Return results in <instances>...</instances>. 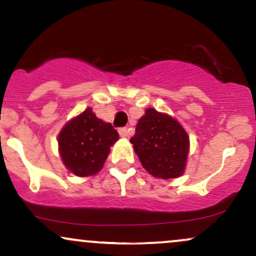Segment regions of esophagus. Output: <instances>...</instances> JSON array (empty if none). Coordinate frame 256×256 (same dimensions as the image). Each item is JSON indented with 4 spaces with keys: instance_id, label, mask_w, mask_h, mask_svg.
Returning a JSON list of instances; mask_svg holds the SVG:
<instances>
[{
    "instance_id": "1",
    "label": "esophagus",
    "mask_w": 256,
    "mask_h": 256,
    "mask_svg": "<svg viewBox=\"0 0 256 256\" xmlns=\"http://www.w3.org/2000/svg\"><path fill=\"white\" fill-rule=\"evenodd\" d=\"M119 134H120V137H128V128H119Z\"/></svg>"
}]
</instances>
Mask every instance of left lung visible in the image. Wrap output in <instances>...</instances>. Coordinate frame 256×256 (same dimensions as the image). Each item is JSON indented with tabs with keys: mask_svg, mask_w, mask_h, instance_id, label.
I'll use <instances>...</instances> for the list:
<instances>
[{
	"mask_svg": "<svg viewBox=\"0 0 256 256\" xmlns=\"http://www.w3.org/2000/svg\"><path fill=\"white\" fill-rule=\"evenodd\" d=\"M130 142L142 166L152 177L172 179L183 176L190 148L189 136L171 116L154 108L146 110Z\"/></svg>",
	"mask_w": 256,
	"mask_h": 256,
	"instance_id": "obj_1",
	"label": "left lung"
}]
</instances>
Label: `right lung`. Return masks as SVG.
I'll return each mask as SVG.
<instances>
[{
    "instance_id": "add662e5",
    "label": "right lung",
    "mask_w": 256,
    "mask_h": 256,
    "mask_svg": "<svg viewBox=\"0 0 256 256\" xmlns=\"http://www.w3.org/2000/svg\"><path fill=\"white\" fill-rule=\"evenodd\" d=\"M119 134L110 122L98 119L91 108L67 122L58 138L64 167L78 177L95 176L102 170Z\"/></svg>"
}]
</instances>
